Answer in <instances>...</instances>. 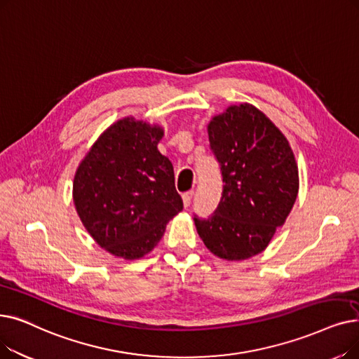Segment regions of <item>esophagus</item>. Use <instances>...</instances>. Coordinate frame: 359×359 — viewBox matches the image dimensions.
<instances>
[{
  "instance_id": "obj_1",
  "label": "esophagus",
  "mask_w": 359,
  "mask_h": 359,
  "mask_svg": "<svg viewBox=\"0 0 359 359\" xmlns=\"http://www.w3.org/2000/svg\"><path fill=\"white\" fill-rule=\"evenodd\" d=\"M194 195H195V192L194 191H189V192H186V194H183V205L188 208L189 205H191V202H192V198H194Z\"/></svg>"
}]
</instances>
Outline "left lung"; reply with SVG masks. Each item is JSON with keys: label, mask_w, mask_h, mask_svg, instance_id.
<instances>
[{"label": "left lung", "mask_w": 359, "mask_h": 359, "mask_svg": "<svg viewBox=\"0 0 359 359\" xmlns=\"http://www.w3.org/2000/svg\"><path fill=\"white\" fill-rule=\"evenodd\" d=\"M208 139L224 184L212 214H195L198 235L223 259L251 258L285 224L298 196V165L287 139L254 105L215 116Z\"/></svg>", "instance_id": "8db88e82"}]
</instances>
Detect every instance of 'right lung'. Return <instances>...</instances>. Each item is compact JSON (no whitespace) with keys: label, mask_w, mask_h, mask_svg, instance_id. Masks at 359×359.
<instances>
[{"label":"right lung","mask_w":359,"mask_h":359,"mask_svg":"<svg viewBox=\"0 0 359 359\" xmlns=\"http://www.w3.org/2000/svg\"><path fill=\"white\" fill-rule=\"evenodd\" d=\"M163 129L133 118L108 128L76 171L73 199L89 235L108 252L141 258L183 210L171 161L157 145Z\"/></svg>","instance_id":"add662e5"}]
</instances>
